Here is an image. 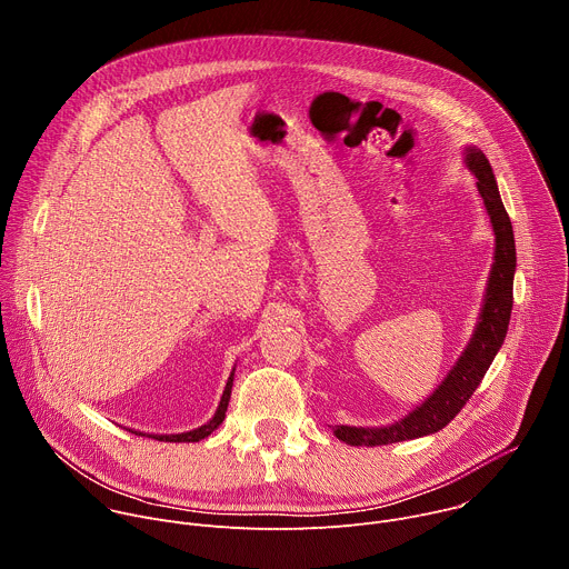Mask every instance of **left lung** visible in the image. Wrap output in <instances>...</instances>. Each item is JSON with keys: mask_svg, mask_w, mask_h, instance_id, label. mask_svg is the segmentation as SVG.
<instances>
[{"mask_svg": "<svg viewBox=\"0 0 569 569\" xmlns=\"http://www.w3.org/2000/svg\"><path fill=\"white\" fill-rule=\"evenodd\" d=\"M466 167L477 178V191L483 200L486 211L491 216V224L496 231V257L493 268L486 283L483 303L479 310V321L475 333L443 378V382L419 405L410 415L400 421L382 428H353V426H336L333 435L349 446H387L396 441L419 439L426 435H435L446 428L459 412L472 391L479 387L483 373L489 371L493 358L505 345L509 319L513 308V274H516V240L509 213L502 204L498 182L493 169L486 154L468 146L466 148Z\"/></svg>", "mask_w": 569, "mask_h": 569, "instance_id": "left-lung-1", "label": "left lung"}]
</instances>
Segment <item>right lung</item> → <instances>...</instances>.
I'll return each mask as SVG.
<instances>
[{
    "label": "right lung",
    "instance_id": "add662e5",
    "mask_svg": "<svg viewBox=\"0 0 569 569\" xmlns=\"http://www.w3.org/2000/svg\"><path fill=\"white\" fill-rule=\"evenodd\" d=\"M231 385H233V371H231V376H229V380H227V385H224V391H222V398H220V405H218V410H216L213 419H211L209 423H204V426L191 430V432H182V435H143V432H134V430H130V432L141 435V437H152V439H157V441H173V443L200 441V439L209 437V435L222 423L224 412H227V405H229V396H231Z\"/></svg>",
    "mask_w": 569,
    "mask_h": 569
}]
</instances>
